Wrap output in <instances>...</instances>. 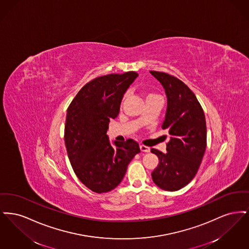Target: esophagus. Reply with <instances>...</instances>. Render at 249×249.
<instances>
[{"instance_id": "esophagus-1", "label": "esophagus", "mask_w": 249, "mask_h": 249, "mask_svg": "<svg viewBox=\"0 0 249 249\" xmlns=\"http://www.w3.org/2000/svg\"><path fill=\"white\" fill-rule=\"evenodd\" d=\"M140 149H141V151H142V152H149V151H150V148H149L148 146L143 145V144H141V145H140Z\"/></svg>"}]
</instances>
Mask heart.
Listing matches in <instances>:
<instances>
[{
	"label": "heart",
	"mask_w": 249,
	"mask_h": 249,
	"mask_svg": "<svg viewBox=\"0 0 249 249\" xmlns=\"http://www.w3.org/2000/svg\"><path fill=\"white\" fill-rule=\"evenodd\" d=\"M126 96H127V95L124 96V99L126 98ZM154 97H158V95L155 94V93H147L146 96H145V99H150V98H154Z\"/></svg>",
	"instance_id": "obj_1"
}]
</instances>
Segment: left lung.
I'll return each instance as SVG.
<instances>
[{
	"mask_svg": "<svg viewBox=\"0 0 249 249\" xmlns=\"http://www.w3.org/2000/svg\"><path fill=\"white\" fill-rule=\"evenodd\" d=\"M162 85L167 96L165 119L161 128L171 135L166 153L151 148L159 165L151 176L167 191L187 186L196 176L206 148V122L203 110L190 88L174 75L150 71Z\"/></svg>",
	"mask_w": 249,
	"mask_h": 249,
	"instance_id": "obj_1",
	"label": "left lung"
}]
</instances>
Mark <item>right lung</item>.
Listing matches in <instances>:
<instances>
[{"label":"right lung","instance_id":"1","mask_svg":"<svg viewBox=\"0 0 249 249\" xmlns=\"http://www.w3.org/2000/svg\"><path fill=\"white\" fill-rule=\"evenodd\" d=\"M138 76L135 71L111 73L86 84L67 109L64 141L76 177L96 193L117 188L130 160L140 152L132 139L111 144L110 119L119 113L123 95Z\"/></svg>","mask_w":249,"mask_h":249}]
</instances>
